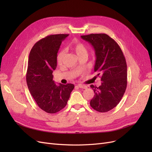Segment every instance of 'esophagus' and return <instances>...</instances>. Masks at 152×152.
I'll return each instance as SVG.
<instances>
[{"mask_svg":"<svg viewBox=\"0 0 152 152\" xmlns=\"http://www.w3.org/2000/svg\"><path fill=\"white\" fill-rule=\"evenodd\" d=\"M78 87L81 89H87V87L86 85H82V84H78Z\"/></svg>","mask_w":152,"mask_h":152,"instance_id":"34e87169","label":"esophagus"}]
</instances>
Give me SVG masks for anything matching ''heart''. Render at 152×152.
Instances as JSON below:
<instances>
[{"instance_id":"heart-1","label":"heart","mask_w":152,"mask_h":152,"mask_svg":"<svg viewBox=\"0 0 152 152\" xmlns=\"http://www.w3.org/2000/svg\"><path fill=\"white\" fill-rule=\"evenodd\" d=\"M70 48L73 51L76 53L78 56L82 54H87V49L86 45L77 40H73L72 41L70 45ZM64 54H65L64 50H60L57 55V63L59 65H60L62 63Z\"/></svg>"}]
</instances>
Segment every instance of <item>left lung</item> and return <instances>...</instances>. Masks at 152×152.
Listing matches in <instances>:
<instances>
[{"label":"left lung","mask_w":152,"mask_h":152,"mask_svg":"<svg viewBox=\"0 0 152 152\" xmlns=\"http://www.w3.org/2000/svg\"><path fill=\"white\" fill-rule=\"evenodd\" d=\"M81 38L89 42L96 54L94 70L101 77L102 85H91L94 92L91 107L99 112H107L121 102L127 87V64L118 44L105 34H91Z\"/></svg>","instance_id":"1"}]
</instances>
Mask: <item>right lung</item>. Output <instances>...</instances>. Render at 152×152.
<instances>
[{
  "instance_id": "1",
  "label": "right lung",
  "mask_w": 152,
  "mask_h": 152,
  "mask_svg": "<svg viewBox=\"0 0 152 152\" xmlns=\"http://www.w3.org/2000/svg\"><path fill=\"white\" fill-rule=\"evenodd\" d=\"M68 34L47 36L36 42L30 50L26 75L30 94L39 107L49 113L65 108L74 85L59 84L53 80L57 66V53Z\"/></svg>"
}]
</instances>
